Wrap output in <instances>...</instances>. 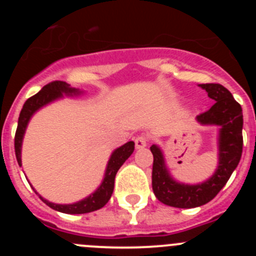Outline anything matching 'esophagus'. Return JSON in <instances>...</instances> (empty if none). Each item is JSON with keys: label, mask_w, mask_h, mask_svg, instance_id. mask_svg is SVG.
<instances>
[{"label": "esophagus", "mask_w": 256, "mask_h": 256, "mask_svg": "<svg viewBox=\"0 0 256 256\" xmlns=\"http://www.w3.org/2000/svg\"><path fill=\"white\" fill-rule=\"evenodd\" d=\"M147 142H148V138H147L146 135L138 136V138H136V140H135L136 148H138V150L144 148V147L147 146Z\"/></svg>", "instance_id": "1"}]
</instances>
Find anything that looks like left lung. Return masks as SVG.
<instances>
[{
    "label": "left lung",
    "instance_id": "8db88e82",
    "mask_svg": "<svg viewBox=\"0 0 256 256\" xmlns=\"http://www.w3.org/2000/svg\"><path fill=\"white\" fill-rule=\"evenodd\" d=\"M213 99L208 112L197 116L203 126H219L218 166L207 180L197 184L178 182L172 177L161 147H150L154 154L152 190L160 202L176 208H196L210 202L226 186L238 166L242 152V112L233 95L220 84H200Z\"/></svg>",
    "mask_w": 256,
    "mask_h": 256
}]
</instances>
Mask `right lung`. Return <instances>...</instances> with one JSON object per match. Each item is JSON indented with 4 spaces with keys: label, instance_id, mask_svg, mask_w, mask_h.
I'll return each instance as SVG.
<instances>
[{
    "label": "right lung",
    "instance_id": "add662e5",
    "mask_svg": "<svg viewBox=\"0 0 256 256\" xmlns=\"http://www.w3.org/2000/svg\"><path fill=\"white\" fill-rule=\"evenodd\" d=\"M82 92L80 89L72 88L70 85L66 84V82H52L46 86L42 88V90L33 95L32 98L27 100L23 105L22 110H20V118H18V125L16 130V136H14V151H16V158L20 166H22V160H20V154H22V142L23 138H24L26 128H27L28 122L32 118V116L40 109L44 108L46 105L50 104V102H56V100L60 99L63 96H78L82 95ZM134 150H135V142L134 141H128L122 146L118 147L115 151L112 152L110 156L109 162H108L106 170H105L104 180H102V184L96 188V190L85 197L84 200H79V202L72 203V204H58V203H52L49 200H44L42 196L37 193V190L33 188L36 193L40 196V200L54 210L62 212V213L66 214H84L90 213V212L98 210V209L102 208L109 200L112 198V190H114V183H115V176L118 174V168L124 164V162L132 154Z\"/></svg>",
    "mask_w": 256,
    "mask_h": 256
}]
</instances>
